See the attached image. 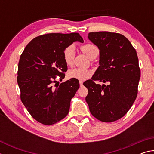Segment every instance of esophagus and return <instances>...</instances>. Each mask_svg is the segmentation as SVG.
<instances>
[{"label":"esophagus","mask_w":154,"mask_h":154,"mask_svg":"<svg viewBox=\"0 0 154 154\" xmlns=\"http://www.w3.org/2000/svg\"><path fill=\"white\" fill-rule=\"evenodd\" d=\"M79 84H80V86H82V85H83V82H82V81H79Z\"/></svg>","instance_id":"1"}]
</instances>
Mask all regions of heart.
I'll return each instance as SVG.
<instances>
[{
	"label": "heart",
	"mask_w": 154,
	"mask_h": 154,
	"mask_svg": "<svg viewBox=\"0 0 154 154\" xmlns=\"http://www.w3.org/2000/svg\"><path fill=\"white\" fill-rule=\"evenodd\" d=\"M82 51L91 60L94 59L99 54V49L96 45L92 43H87L81 47ZM75 56V48L74 45H69L64 49L63 51V57L65 62L68 65H71L73 63ZM92 72L89 70L75 68L69 70L68 72V77L71 79H76L80 81H83L89 78Z\"/></svg>",
	"instance_id": "1"
}]
</instances>
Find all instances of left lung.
Wrapping results in <instances>:
<instances>
[{
	"label": "left lung",
	"mask_w": 154,
	"mask_h": 154,
	"mask_svg": "<svg viewBox=\"0 0 154 154\" xmlns=\"http://www.w3.org/2000/svg\"><path fill=\"white\" fill-rule=\"evenodd\" d=\"M88 37L100 51V66L92 79L83 83L88 90L85 100L98 120L116 121L126 114L137 98L140 77L137 51L121 34L90 32ZM94 80L108 85H97Z\"/></svg>",
	"instance_id": "obj_1"
}]
</instances>
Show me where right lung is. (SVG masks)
Instances as JSON below:
<instances>
[{"instance_id":"1","label":"right lung","mask_w":154,"mask_h":154,"mask_svg":"<svg viewBox=\"0 0 154 154\" xmlns=\"http://www.w3.org/2000/svg\"><path fill=\"white\" fill-rule=\"evenodd\" d=\"M75 41L83 43L79 34H46L33 38L20 56L17 83L21 100L32 118L44 125L56 124L67 116L79 88L76 79L53 86L56 76L60 81L65 77L63 51Z\"/></svg>"}]
</instances>
